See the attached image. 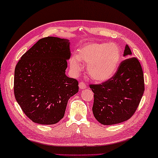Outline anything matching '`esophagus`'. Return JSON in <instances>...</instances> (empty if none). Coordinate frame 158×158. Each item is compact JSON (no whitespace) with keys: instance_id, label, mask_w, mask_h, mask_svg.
<instances>
[{"instance_id":"obj_1","label":"esophagus","mask_w":158,"mask_h":158,"mask_svg":"<svg viewBox=\"0 0 158 158\" xmlns=\"http://www.w3.org/2000/svg\"><path fill=\"white\" fill-rule=\"evenodd\" d=\"M78 86H79L80 89H85V88H87L86 85H85V82H80L79 85H78Z\"/></svg>"}]
</instances>
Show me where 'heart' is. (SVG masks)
I'll return each mask as SVG.
<instances>
[{"label": "heart", "mask_w": 158, "mask_h": 158, "mask_svg": "<svg viewBox=\"0 0 158 158\" xmlns=\"http://www.w3.org/2000/svg\"><path fill=\"white\" fill-rule=\"evenodd\" d=\"M121 61L120 48L114 43H91L72 55L69 64L71 71L78 73L82 69L81 62L87 64V70L91 79L103 82L114 76Z\"/></svg>", "instance_id": "b5f03b06"}]
</instances>
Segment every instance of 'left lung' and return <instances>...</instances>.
Segmentation results:
<instances>
[{
  "label": "left lung",
  "instance_id": "left-lung-1",
  "mask_svg": "<svg viewBox=\"0 0 158 158\" xmlns=\"http://www.w3.org/2000/svg\"><path fill=\"white\" fill-rule=\"evenodd\" d=\"M123 61L115 74L106 82L90 85L94 94L93 114L103 125H113L129 119L136 111L144 92L143 73L137 58L126 45Z\"/></svg>",
  "mask_w": 158,
  "mask_h": 158
}]
</instances>
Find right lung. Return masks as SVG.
<instances>
[{"mask_svg":"<svg viewBox=\"0 0 158 158\" xmlns=\"http://www.w3.org/2000/svg\"><path fill=\"white\" fill-rule=\"evenodd\" d=\"M70 41L54 37L39 40L16 66L15 98L33 122L57 123L64 115L69 99L78 92V82L66 76Z\"/></svg>","mask_w":158,"mask_h":158,"instance_id":"add662e5","label":"right lung"}]
</instances>
